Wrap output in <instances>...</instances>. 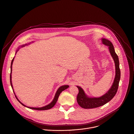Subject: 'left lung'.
<instances>
[{"mask_svg": "<svg viewBox=\"0 0 134 134\" xmlns=\"http://www.w3.org/2000/svg\"><path fill=\"white\" fill-rule=\"evenodd\" d=\"M102 42L106 46H108L109 52L114 61L115 66V77L111 89L104 95L98 97V98H95V97L94 98H90L85 94L83 90L81 87L77 86L79 89V93L76 98L77 102L78 104L83 108H93L105 105L113 98L118 89L121 76L118 56L116 54L114 46L110 41L106 39L103 38Z\"/></svg>", "mask_w": 134, "mask_h": 134, "instance_id": "obj_1", "label": "left lung"}]
</instances>
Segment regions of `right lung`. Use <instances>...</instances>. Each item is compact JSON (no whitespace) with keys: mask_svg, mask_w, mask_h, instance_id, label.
Instances as JSON below:
<instances>
[{"mask_svg":"<svg viewBox=\"0 0 134 134\" xmlns=\"http://www.w3.org/2000/svg\"><path fill=\"white\" fill-rule=\"evenodd\" d=\"M26 45H27V44H26ZM23 46H24V45H23ZM18 50H19V49L17 50V51H18ZM17 51L16 52V53L17 52ZM13 60H14V58H13V59H12V62H11V65H10V85H11V87H12V88H13V86H12V81H11V80H12L11 73H12V64H13ZM68 87H69V86H67V85H66V86H62V87H60L58 89V90L57 91V92H56V93H55V96H54V98L53 100H52V102L51 103H50L48 105H46V106H45L42 107H39V108H38V107H27V106H26V105H25L24 104H23L22 103H21L19 100V99H18L16 96L15 95V97H16V98L17 99V100H18L23 106H24L27 107H28V108H30V109H36V110H46V109H49L52 108V107L55 105V104H56V103H57V100H58V98H59V96L60 93L62 92L63 91H64V90L67 89Z\"/></svg>","mask_w":134,"mask_h":134,"instance_id":"1","label":"right lung"}]
</instances>
